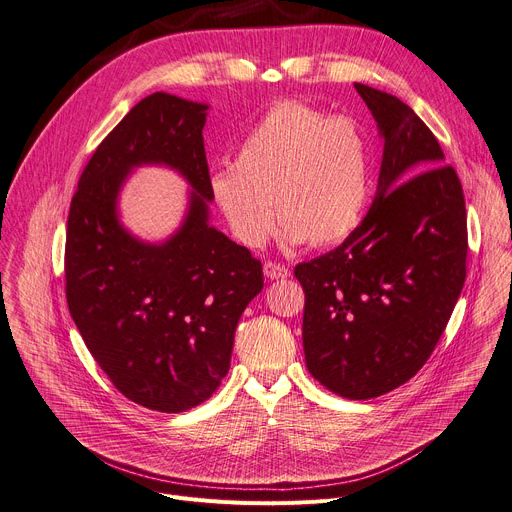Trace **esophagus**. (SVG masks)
I'll return each mask as SVG.
<instances>
[{"instance_id": "esophagus-1", "label": "esophagus", "mask_w": 512, "mask_h": 512, "mask_svg": "<svg viewBox=\"0 0 512 512\" xmlns=\"http://www.w3.org/2000/svg\"><path fill=\"white\" fill-rule=\"evenodd\" d=\"M264 275L266 279H287L289 277V268L285 264H279V262H273V260H266L264 262Z\"/></svg>"}]
</instances>
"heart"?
Here are the masks:
<instances>
[{
  "mask_svg": "<svg viewBox=\"0 0 512 512\" xmlns=\"http://www.w3.org/2000/svg\"><path fill=\"white\" fill-rule=\"evenodd\" d=\"M208 186L239 244L260 248L277 213L289 242L330 246L362 221L370 146L351 117L287 99L266 111L239 144L233 167L213 171Z\"/></svg>",
  "mask_w": 512,
  "mask_h": 512,
  "instance_id": "obj_1",
  "label": "heart"
}]
</instances>
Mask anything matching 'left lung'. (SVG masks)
<instances>
[{"mask_svg": "<svg viewBox=\"0 0 512 512\" xmlns=\"http://www.w3.org/2000/svg\"><path fill=\"white\" fill-rule=\"evenodd\" d=\"M382 138L378 192L333 252L295 266L306 293L308 372L330 393L374 399L428 362L467 275V213L457 171L409 105L355 84Z\"/></svg>", "mask_w": 512, "mask_h": 512, "instance_id": "8db88e82", "label": "left lung"}]
</instances>
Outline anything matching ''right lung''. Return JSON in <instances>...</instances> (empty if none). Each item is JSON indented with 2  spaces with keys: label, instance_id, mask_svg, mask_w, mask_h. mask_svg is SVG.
<instances>
[{
  "label": "right lung",
  "instance_id": "obj_1",
  "mask_svg": "<svg viewBox=\"0 0 512 512\" xmlns=\"http://www.w3.org/2000/svg\"><path fill=\"white\" fill-rule=\"evenodd\" d=\"M206 105L153 93L130 109L86 163L66 231V299L95 362L126 399L161 413L204 403L229 372L235 326L262 291V264L208 225ZM173 166L195 192L165 245L116 221L132 166Z\"/></svg>",
  "mask_w": 512,
  "mask_h": 512
}]
</instances>
